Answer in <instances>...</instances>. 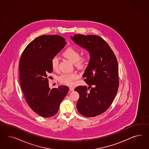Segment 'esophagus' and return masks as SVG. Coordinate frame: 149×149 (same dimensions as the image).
I'll list each match as a JSON object with an SVG mask.
<instances>
[{
	"label": "esophagus",
	"mask_w": 149,
	"mask_h": 149,
	"mask_svg": "<svg viewBox=\"0 0 149 149\" xmlns=\"http://www.w3.org/2000/svg\"><path fill=\"white\" fill-rule=\"evenodd\" d=\"M69 90H70V91H73L74 90V88L73 87H70V88H69Z\"/></svg>",
	"instance_id": "1"
}]
</instances>
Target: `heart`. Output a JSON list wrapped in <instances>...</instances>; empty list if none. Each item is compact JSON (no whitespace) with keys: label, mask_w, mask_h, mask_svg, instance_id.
I'll list each match as a JSON object with an SVG mask.
<instances>
[{"label":"heart","mask_w":149,"mask_h":149,"mask_svg":"<svg viewBox=\"0 0 149 149\" xmlns=\"http://www.w3.org/2000/svg\"><path fill=\"white\" fill-rule=\"evenodd\" d=\"M63 57L67 59L72 63H74L75 65L78 68L82 67L86 62V57L83 56H80L79 51L74 47H69L64 50L62 54ZM51 67L54 70H56L58 68V59L57 57H53L51 61ZM78 77L77 74L75 72L69 74H62L58 77L59 82L63 84L68 86H72L74 84V80Z\"/></svg>","instance_id":"heart-1"}]
</instances>
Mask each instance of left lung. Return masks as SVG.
<instances>
[{"label":"left lung","mask_w":149,"mask_h":149,"mask_svg":"<svg viewBox=\"0 0 149 149\" xmlns=\"http://www.w3.org/2000/svg\"><path fill=\"white\" fill-rule=\"evenodd\" d=\"M71 39L87 50L90 56L82 75L89 86L88 89L86 86H80L74 90L80 95L77 110L86 117L98 116L109 108L117 93L119 85L117 59L110 47L99 36L75 34Z\"/></svg>","instance_id":"obj_1"}]
</instances>
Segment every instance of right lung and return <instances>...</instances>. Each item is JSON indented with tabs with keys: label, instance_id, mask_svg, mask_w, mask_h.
Masks as SVG:
<instances>
[{
	"label": "right lung",
	"instance_id": "right-lung-1",
	"mask_svg": "<svg viewBox=\"0 0 149 149\" xmlns=\"http://www.w3.org/2000/svg\"><path fill=\"white\" fill-rule=\"evenodd\" d=\"M65 44L60 36H39L27 45L19 60V82L24 98L30 108L42 117L56 115L68 93L66 86L51 90L47 79L53 70L51 59Z\"/></svg>",
	"mask_w": 149,
	"mask_h": 149
}]
</instances>
